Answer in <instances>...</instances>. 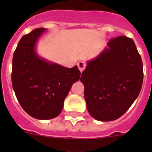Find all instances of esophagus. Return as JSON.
<instances>
[{"label": "esophagus", "mask_w": 152, "mask_h": 152, "mask_svg": "<svg viewBox=\"0 0 152 152\" xmlns=\"http://www.w3.org/2000/svg\"><path fill=\"white\" fill-rule=\"evenodd\" d=\"M77 65H78L79 69H80V71L81 72H83V70L85 69L86 66H87V64H86L85 62H83V61H80Z\"/></svg>", "instance_id": "34e87169"}]
</instances>
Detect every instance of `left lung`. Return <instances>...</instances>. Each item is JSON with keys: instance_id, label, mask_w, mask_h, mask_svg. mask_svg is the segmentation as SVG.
<instances>
[{"instance_id": "8db88e82", "label": "left lung", "mask_w": 152, "mask_h": 152, "mask_svg": "<svg viewBox=\"0 0 152 152\" xmlns=\"http://www.w3.org/2000/svg\"><path fill=\"white\" fill-rule=\"evenodd\" d=\"M107 46L88 62L80 77L88 112L101 121L121 117L138 97L144 80L141 57L132 39L115 37Z\"/></svg>"}]
</instances>
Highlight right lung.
Returning a JSON list of instances; mask_svg holds the SVG:
<instances>
[{
	"label": "right lung",
	"mask_w": 152,
	"mask_h": 152,
	"mask_svg": "<svg viewBox=\"0 0 152 152\" xmlns=\"http://www.w3.org/2000/svg\"><path fill=\"white\" fill-rule=\"evenodd\" d=\"M45 28H37L20 39L12 58V83L20 106L40 120L59 115L72 85L80 77L78 67L65 68L42 59L34 46Z\"/></svg>",
	"instance_id": "1"
}]
</instances>
